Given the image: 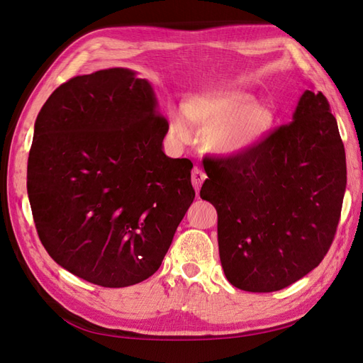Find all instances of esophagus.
Here are the masks:
<instances>
[{
	"label": "esophagus",
	"mask_w": 363,
	"mask_h": 363,
	"mask_svg": "<svg viewBox=\"0 0 363 363\" xmlns=\"http://www.w3.org/2000/svg\"><path fill=\"white\" fill-rule=\"evenodd\" d=\"M206 178H207L206 173H203L201 169H198V167H194L193 172H191V184H193L194 190L199 191L201 185H202L203 181H206Z\"/></svg>",
	"instance_id": "esophagus-1"
}]
</instances>
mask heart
Here are the masks:
<instances>
[{"instance_id": "b5f03b06", "label": "heart", "mask_w": 363, "mask_h": 363, "mask_svg": "<svg viewBox=\"0 0 363 363\" xmlns=\"http://www.w3.org/2000/svg\"><path fill=\"white\" fill-rule=\"evenodd\" d=\"M276 111L270 104L256 102L255 96L239 89L202 91L184 102V113L170 118V132L176 141L189 143L191 125L208 132L207 145L224 156L245 153L270 133Z\"/></svg>"}]
</instances>
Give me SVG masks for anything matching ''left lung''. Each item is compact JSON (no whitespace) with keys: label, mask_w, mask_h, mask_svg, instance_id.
I'll return each mask as SVG.
<instances>
[{"label":"left lung","mask_w":363,"mask_h":363,"mask_svg":"<svg viewBox=\"0 0 363 363\" xmlns=\"http://www.w3.org/2000/svg\"><path fill=\"white\" fill-rule=\"evenodd\" d=\"M201 198L218 211L220 265L244 291L270 293L318 267L347 189L345 148L322 93L305 90L293 123L245 153L207 160Z\"/></svg>","instance_id":"1"}]
</instances>
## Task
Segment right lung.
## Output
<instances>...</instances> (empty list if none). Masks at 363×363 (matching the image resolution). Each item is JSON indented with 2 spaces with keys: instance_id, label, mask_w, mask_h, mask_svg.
<instances>
[{
  "instance_id": "1",
  "label": "right lung",
  "mask_w": 363,
  "mask_h": 363,
  "mask_svg": "<svg viewBox=\"0 0 363 363\" xmlns=\"http://www.w3.org/2000/svg\"><path fill=\"white\" fill-rule=\"evenodd\" d=\"M167 132L135 70H98L52 93L35 121L27 193L55 262L108 288L160 268L194 199L193 164L162 152Z\"/></svg>"
}]
</instances>
